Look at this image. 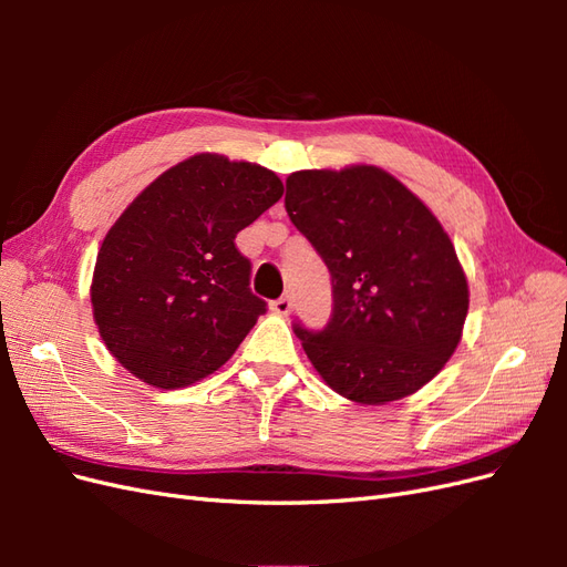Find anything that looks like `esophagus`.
Wrapping results in <instances>:
<instances>
[{
    "instance_id": "esophagus-1",
    "label": "esophagus",
    "mask_w": 567,
    "mask_h": 567,
    "mask_svg": "<svg viewBox=\"0 0 567 567\" xmlns=\"http://www.w3.org/2000/svg\"><path fill=\"white\" fill-rule=\"evenodd\" d=\"M269 310H271L274 315H279V317H288L290 312H293V298H290V296H281V298H277V300H271V302H269Z\"/></svg>"
}]
</instances>
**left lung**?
<instances>
[{
  "mask_svg": "<svg viewBox=\"0 0 567 567\" xmlns=\"http://www.w3.org/2000/svg\"><path fill=\"white\" fill-rule=\"evenodd\" d=\"M286 213L331 271L329 323H293L321 379L359 404L402 400L435 379L468 315V284L437 217L373 165L293 173Z\"/></svg>",
  "mask_w": 567,
  "mask_h": 567,
  "instance_id": "1",
  "label": "left lung"
}]
</instances>
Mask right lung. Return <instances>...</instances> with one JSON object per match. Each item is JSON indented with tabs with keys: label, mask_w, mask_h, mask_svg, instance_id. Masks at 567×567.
<instances>
[{
	"label": "right lung",
	"mask_w": 567,
	"mask_h": 567,
	"mask_svg": "<svg viewBox=\"0 0 567 567\" xmlns=\"http://www.w3.org/2000/svg\"><path fill=\"white\" fill-rule=\"evenodd\" d=\"M284 194L267 167L198 153L117 217L96 255L92 307L111 354L163 390L192 385L241 346L267 302L236 234Z\"/></svg>",
	"instance_id": "right-lung-1"
}]
</instances>
